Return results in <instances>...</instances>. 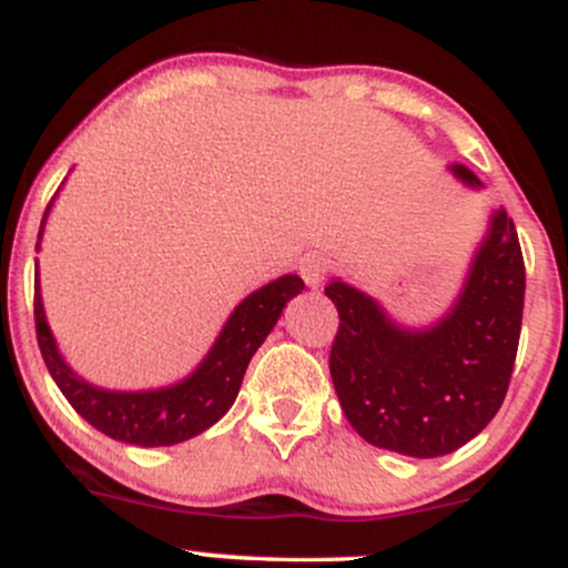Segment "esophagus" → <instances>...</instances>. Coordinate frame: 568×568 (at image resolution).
<instances>
[{"label": "esophagus", "mask_w": 568, "mask_h": 568, "mask_svg": "<svg viewBox=\"0 0 568 568\" xmlns=\"http://www.w3.org/2000/svg\"><path fill=\"white\" fill-rule=\"evenodd\" d=\"M298 272H302L304 283L310 288H317L323 283V277L328 275V258L321 256V253H306L302 262H298Z\"/></svg>", "instance_id": "esophagus-1"}]
</instances>
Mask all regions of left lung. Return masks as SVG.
Returning a JSON list of instances; mask_svg holds the SVG:
<instances>
[{
	"instance_id": "left-lung-1",
	"label": "left lung",
	"mask_w": 568,
	"mask_h": 568,
	"mask_svg": "<svg viewBox=\"0 0 568 568\" xmlns=\"http://www.w3.org/2000/svg\"><path fill=\"white\" fill-rule=\"evenodd\" d=\"M452 171L480 186L467 168ZM524 291V253L505 211L494 213L459 302L435 328L403 331L366 293L338 280L325 285L338 310L331 379L357 435L414 459L473 440L510 387Z\"/></svg>"
}]
</instances>
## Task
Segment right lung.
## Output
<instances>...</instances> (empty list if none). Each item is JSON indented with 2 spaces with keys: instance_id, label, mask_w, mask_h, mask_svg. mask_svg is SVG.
Returning a JSON list of instances; mask_svg holds the SVG:
<instances>
[{
  "instance_id": "right-lung-1",
  "label": "right lung",
  "mask_w": 568,
  "mask_h": 568,
  "mask_svg": "<svg viewBox=\"0 0 568 568\" xmlns=\"http://www.w3.org/2000/svg\"><path fill=\"white\" fill-rule=\"evenodd\" d=\"M48 211H44V216H48ZM39 237H42V232H39ZM302 277L285 275L275 283L264 285L262 291L251 293L232 312V317L226 321L224 331H221L213 349L207 352L205 361L200 363V368L181 384L152 389V393H109V389L93 387V384L80 379L63 363V357L58 355L53 334L48 328V321H44L39 277L34 280L37 342L44 357V366L55 379L58 389L82 419H88L90 425L101 429L109 438L133 443V446H173V443L205 433L232 408L247 363L262 347L272 325L277 323L285 302L302 293Z\"/></svg>"
}]
</instances>
